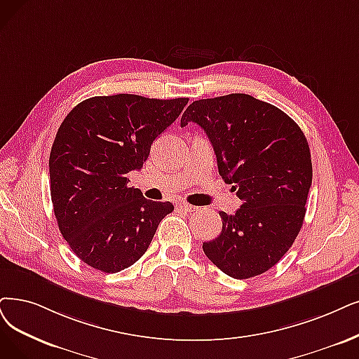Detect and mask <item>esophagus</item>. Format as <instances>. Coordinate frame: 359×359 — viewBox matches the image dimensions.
I'll use <instances>...</instances> for the list:
<instances>
[{
	"mask_svg": "<svg viewBox=\"0 0 359 359\" xmlns=\"http://www.w3.org/2000/svg\"><path fill=\"white\" fill-rule=\"evenodd\" d=\"M177 208H178L180 210L187 212V213H194V212L197 210V208H196V206H193V205H189V203H185V202H180V203L177 205Z\"/></svg>",
	"mask_w": 359,
	"mask_h": 359,
	"instance_id": "obj_1",
	"label": "esophagus"
}]
</instances>
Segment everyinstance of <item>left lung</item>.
Here are the masks:
<instances>
[{"mask_svg": "<svg viewBox=\"0 0 359 359\" xmlns=\"http://www.w3.org/2000/svg\"><path fill=\"white\" fill-rule=\"evenodd\" d=\"M203 128L219 175L234 184L243 205L219 212L222 231L203 243V252L224 274L246 280L274 266L302 228L312 184L308 141L278 107L249 94L193 102L181 126Z\"/></svg>", "mask_w": 359, "mask_h": 359, "instance_id": "1", "label": "left lung"}]
</instances>
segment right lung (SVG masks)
Returning a JSON list of instances; mask_svg holds the SVG:
<instances>
[{
    "label": "right lung",
    "instance_id": "1",
    "mask_svg": "<svg viewBox=\"0 0 359 359\" xmlns=\"http://www.w3.org/2000/svg\"><path fill=\"white\" fill-rule=\"evenodd\" d=\"M189 98L134 94L83 100L62 122L50 153L51 202L59 229L82 262L119 272L146 253L161 221L174 210L128 187L153 141Z\"/></svg>",
    "mask_w": 359,
    "mask_h": 359
}]
</instances>
